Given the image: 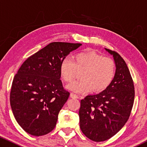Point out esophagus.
I'll use <instances>...</instances> for the list:
<instances>
[{
	"label": "esophagus",
	"instance_id": "obj_1",
	"mask_svg": "<svg viewBox=\"0 0 147 147\" xmlns=\"http://www.w3.org/2000/svg\"><path fill=\"white\" fill-rule=\"evenodd\" d=\"M70 96H71V98H78V94H76L74 93H71V94H70Z\"/></svg>",
	"mask_w": 147,
	"mask_h": 147
}]
</instances>
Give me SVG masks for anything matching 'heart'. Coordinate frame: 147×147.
<instances>
[{
    "label": "heart",
    "instance_id": "1",
    "mask_svg": "<svg viewBox=\"0 0 147 147\" xmlns=\"http://www.w3.org/2000/svg\"><path fill=\"white\" fill-rule=\"evenodd\" d=\"M60 74L65 82H71L78 72L80 79L69 84L67 89L77 93L100 92L112 82L115 72L113 59L94 52H84L76 54L73 60L66 58L60 64Z\"/></svg>",
    "mask_w": 147,
    "mask_h": 147
}]
</instances>
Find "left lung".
I'll return each mask as SVG.
<instances>
[{
    "mask_svg": "<svg viewBox=\"0 0 147 147\" xmlns=\"http://www.w3.org/2000/svg\"><path fill=\"white\" fill-rule=\"evenodd\" d=\"M105 50L113 56L115 64L112 82L98 94H89L81 100L79 109L81 130L95 142L111 138L123 127L135 96L134 82L125 61L115 51Z\"/></svg>",
    "mask_w": 147,
    "mask_h": 147,
    "instance_id": "8db88e82",
    "label": "left lung"
}]
</instances>
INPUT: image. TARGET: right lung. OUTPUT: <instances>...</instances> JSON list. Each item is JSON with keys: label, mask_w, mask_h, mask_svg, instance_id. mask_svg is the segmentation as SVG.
Returning a JSON list of instances; mask_svg holds the SVG:
<instances>
[{"label": "right lung", "mask_w": 147, "mask_h": 147, "mask_svg": "<svg viewBox=\"0 0 147 147\" xmlns=\"http://www.w3.org/2000/svg\"><path fill=\"white\" fill-rule=\"evenodd\" d=\"M81 43L53 42L26 59L15 76L10 93L13 115L23 130L41 136L53 130L69 96L63 89L61 61Z\"/></svg>", "instance_id": "add662e5"}]
</instances>
